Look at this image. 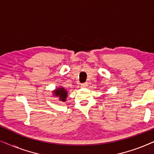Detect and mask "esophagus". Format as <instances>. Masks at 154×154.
Returning a JSON list of instances; mask_svg holds the SVG:
<instances>
[{"mask_svg": "<svg viewBox=\"0 0 154 154\" xmlns=\"http://www.w3.org/2000/svg\"><path fill=\"white\" fill-rule=\"evenodd\" d=\"M88 86V83H81V87L83 88H86Z\"/></svg>", "mask_w": 154, "mask_h": 154, "instance_id": "esophagus-1", "label": "esophagus"}]
</instances>
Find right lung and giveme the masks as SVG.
<instances>
[{
	"mask_svg": "<svg viewBox=\"0 0 154 154\" xmlns=\"http://www.w3.org/2000/svg\"><path fill=\"white\" fill-rule=\"evenodd\" d=\"M54 94L55 96L59 97L60 100L62 102H65L66 101V98L67 97V92L65 90L64 88H60L58 89H56L55 91L54 92Z\"/></svg>",
	"mask_w": 154,
	"mask_h": 154,
	"instance_id": "obj_1",
	"label": "right lung"
}]
</instances>
